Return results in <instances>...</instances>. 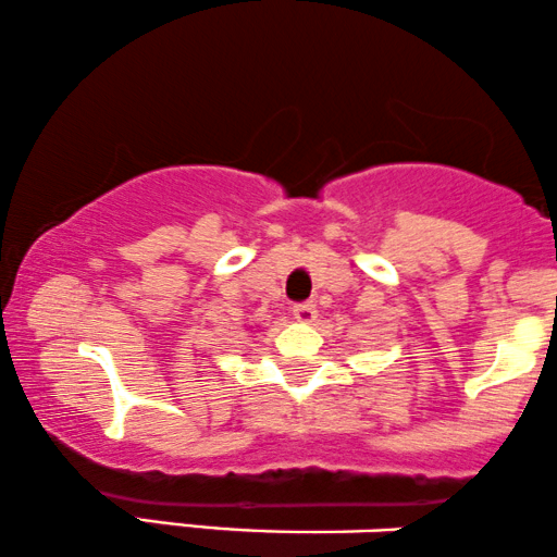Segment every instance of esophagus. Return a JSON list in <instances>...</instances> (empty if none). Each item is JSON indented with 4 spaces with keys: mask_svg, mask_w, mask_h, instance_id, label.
Segmentation results:
<instances>
[{
    "mask_svg": "<svg viewBox=\"0 0 557 557\" xmlns=\"http://www.w3.org/2000/svg\"><path fill=\"white\" fill-rule=\"evenodd\" d=\"M292 315L299 320V323H312V320H315V315H318V310H315V305L312 302H297L292 307Z\"/></svg>",
    "mask_w": 557,
    "mask_h": 557,
    "instance_id": "34e87169",
    "label": "esophagus"
}]
</instances>
